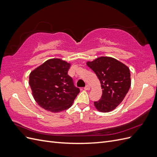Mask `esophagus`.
Wrapping results in <instances>:
<instances>
[{
    "label": "esophagus",
    "instance_id": "1",
    "mask_svg": "<svg viewBox=\"0 0 157 157\" xmlns=\"http://www.w3.org/2000/svg\"><path fill=\"white\" fill-rule=\"evenodd\" d=\"M84 90H90V86H88V85H86V86H85V88H84Z\"/></svg>",
    "mask_w": 157,
    "mask_h": 157
}]
</instances>
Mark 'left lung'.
<instances>
[{
	"label": "left lung",
	"mask_w": 157,
	"mask_h": 157,
	"mask_svg": "<svg viewBox=\"0 0 157 157\" xmlns=\"http://www.w3.org/2000/svg\"><path fill=\"white\" fill-rule=\"evenodd\" d=\"M86 65L96 74L101 83L102 96L94 102L98 111L108 113L123 101L131 86L130 69L126 65L111 57L102 56Z\"/></svg>",
	"instance_id": "1"
}]
</instances>
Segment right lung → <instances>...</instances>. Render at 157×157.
<instances>
[{
  "label": "right lung",
  "mask_w": 157,
  "mask_h": 157,
  "mask_svg": "<svg viewBox=\"0 0 157 157\" xmlns=\"http://www.w3.org/2000/svg\"><path fill=\"white\" fill-rule=\"evenodd\" d=\"M70 66L67 61L53 58L31 72L29 83L33 96L45 110L59 113L73 105L80 90L67 75Z\"/></svg>",
  "instance_id": "1"
}]
</instances>
